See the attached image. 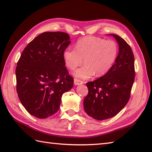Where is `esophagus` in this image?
<instances>
[{"mask_svg":"<svg viewBox=\"0 0 152 152\" xmlns=\"http://www.w3.org/2000/svg\"><path fill=\"white\" fill-rule=\"evenodd\" d=\"M74 83L75 86H78L80 84H83V82L82 81V80H80L78 79H74Z\"/></svg>","mask_w":152,"mask_h":152,"instance_id":"34e87169","label":"esophagus"}]
</instances>
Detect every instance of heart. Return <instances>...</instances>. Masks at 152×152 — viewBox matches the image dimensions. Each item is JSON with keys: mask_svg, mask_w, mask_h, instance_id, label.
Wrapping results in <instances>:
<instances>
[{"mask_svg": "<svg viewBox=\"0 0 152 152\" xmlns=\"http://www.w3.org/2000/svg\"><path fill=\"white\" fill-rule=\"evenodd\" d=\"M75 47L64 50L63 59L70 70L81 65L84 59L85 65L73 73L76 78L83 80L95 74L100 77L107 74L115 64L119 53L118 45L115 41L95 37L80 38Z\"/></svg>", "mask_w": 152, "mask_h": 152, "instance_id": "heart-1", "label": "heart"}]
</instances>
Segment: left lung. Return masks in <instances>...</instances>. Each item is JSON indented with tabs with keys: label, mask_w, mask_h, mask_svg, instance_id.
Returning <instances> with one entry per match:
<instances>
[{
	"label": "left lung",
	"mask_w": 152,
	"mask_h": 152,
	"mask_svg": "<svg viewBox=\"0 0 152 152\" xmlns=\"http://www.w3.org/2000/svg\"><path fill=\"white\" fill-rule=\"evenodd\" d=\"M110 35L118 44L117 59L107 74L86 83L88 94L83 100L86 114L100 121L114 117L125 107L129 100L135 76L131 47L118 35Z\"/></svg>",
	"instance_id": "8db88e82"
}]
</instances>
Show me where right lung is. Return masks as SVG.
<instances>
[{
    "instance_id": "obj_1",
    "label": "right lung",
    "mask_w": 152,
    "mask_h": 152,
    "mask_svg": "<svg viewBox=\"0 0 152 152\" xmlns=\"http://www.w3.org/2000/svg\"><path fill=\"white\" fill-rule=\"evenodd\" d=\"M70 43L63 32H45L28 43L15 69L18 97L32 115L44 119L60 107L61 96L74 80L65 66L63 52Z\"/></svg>"
}]
</instances>
